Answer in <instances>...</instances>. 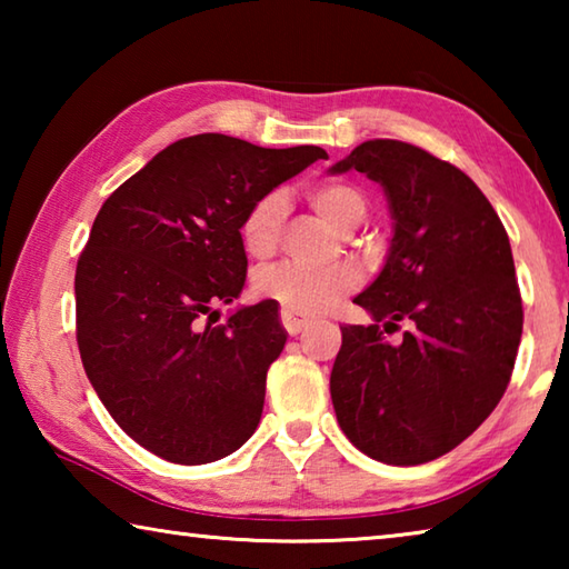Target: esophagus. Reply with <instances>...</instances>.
I'll return each instance as SVG.
<instances>
[{
    "instance_id": "obj_1",
    "label": "esophagus",
    "mask_w": 569,
    "mask_h": 569,
    "mask_svg": "<svg viewBox=\"0 0 569 569\" xmlns=\"http://www.w3.org/2000/svg\"><path fill=\"white\" fill-rule=\"evenodd\" d=\"M281 323H283V329L288 331V336H298L308 323H311V319H308V316H301V313H293V311H281Z\"/></svg>"
}]
</instances>
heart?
<instances>
[{
  "instance_id": "heart-1",
  "label": "heart",
  "mask_w": 569,
  "mask_h": 569,
  "mask_svg": "<svg viewBox=\"0 0 569 569\" xmlns=\"http://www.w3.org/2000/svg\"><path fill=\"white\" fill-rule=\"evenodd\" d=\"M306 198L323 218L333 226L351 230L361 223L366 213V200L359 188L341 180H323L306 188ZM288 216V198L281 190H271L256 198L240 218L238 238L246 253L256 261H266L276 253L281 243L283 226ZM359 286V276L349 266L336 268H311L298 263L271 266L256 276V293L273 301L283 311L301 316L319 313L323 308L349 296Z\"/></svg>"
}]
</instances>
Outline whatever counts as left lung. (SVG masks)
Segmentation results:
<instances>
[{
  "label": "left lung",
  "instance_id": "obj_1",
  "mask_svg": "<svg viewBox=\"0 0 569 569\" xmlns=\"http://www.w3.org/2000/svg\"><path fill=\"white\" fill-rule=\"evenodd\" d=\"M387 190L393 240L381 273L353 298L371 326H341L331 401L366 457L413 467L461 445L502 399L522 339L512 248L475 180L401 140H369L331 172ZM412 329L391 347L382 331Z\"/></svg>",
  "mask_w": 569,
  "mask_h": 569
}]
</instances>
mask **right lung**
Instances as JSON below:
<instances>
[{
    "label": "right lung",
    "instance_id": "add662e5",
    "mask_svg": "<svg viewBox=\"0 0 569 569\" xmlns=\"http://www.w3.org/2000/svg\"><path fill=\"white\" fill-rule=\"evenodd\" d=\"M329 158L206 132L172 142L104 200L74 273L77 346L104 409L176 465L243 447L261 421L266 373L283 351L278 306L218 303L243 291L240 218L256 198Z\"/></svg>",
    "mask_w": 569,
    "mask_h": 569
}]
</instances>
